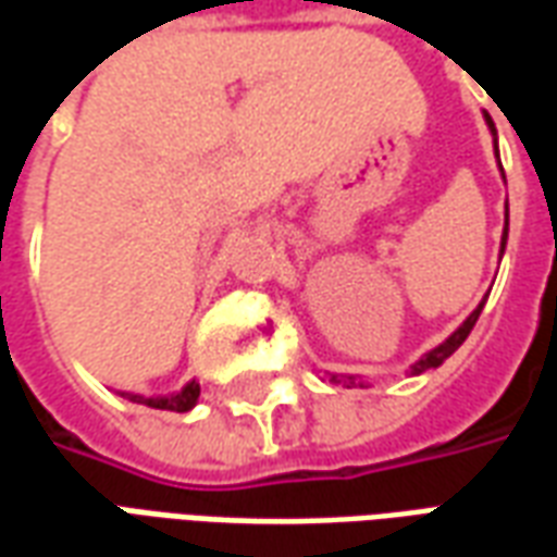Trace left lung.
I'll list each match as a JSON object with an SVG mask.
<instances>
[{
	"instance_id": "8db88e82",
	"label": "left lung",
	"mask_w": 557,
	"mask_h": 557,
	"mask_svg": "<svg viewBox=\"0 0 557 557\" xmlns=\"http://www.w3.org/2000/svg\"><path fill=\"white\" fill-rule=\"evenodd\" d=\"M486 125H490L492 131V148H495V158H498V137H495V125H492V119H486ZM498 166H502V160H498ZM504 175V170H502ZM504 247H507V211H504V232H502V250H498V256H504ZM490 298V295H486ZM486 298L471 310V315H468L466 322L462 325L456 327L454 334L450 337L444 339V343H438L435 349H430L426 355H420V361H414L409 367V375H420V373H426V370H435V367H442L450 355H454L462 343H466V337L471 334V327H474V322H478V315L480 310H483V304H486ZM331 382L334 385H343V387H367V382H363L361 375H349V373H331Z\"/></svg>"
}]
</instances>
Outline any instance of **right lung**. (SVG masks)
Returning <instances> with one entry per match:
<instances>
[{"mask_svg":"<svg viewBox=\"0 0 557 557\" xmlns=\"http://www.w3.org/2000/svg\"><path fill=\"white\" fill-rule=\"evenodd\" d=\"M122 397L137 403V406H148V409H160V411H190L199 399V382L190 379L182 391H172V394H131V391H122Z\"/></svg>","mask_w":557,"mask_h":557,"instance_id":"obj_1","label":"right lung"}]
</instances>
